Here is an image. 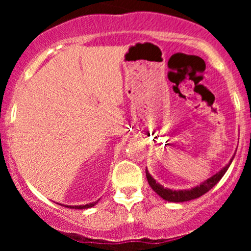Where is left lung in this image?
<instances>
[{
  "label": "left lung",
  "mask_w": 251,
  "mask_h": 251,
  "mask_svg": "<svg viewBox=\"0 0 251 251\" xmlns=\"http://www.w3.org/2000/svg\"><path fill=\"white\" fill-rule=\"evenodd\" d=\"M234 157H235V154L232 155V158L230 159V162L227 163L223 169H221L217 174L211 176V177L208 178V179L204 180L203 183H201L200 185L194 186V188H191V189L172 190L169 188H164L162 184L158 183V181L155 180L151 175H150L148 169H146V178H148V181H149L150 186L152 188V190H153V191L158 196H159V197H162L163 200H165L168 201H174V203H181V201H192V200H196V198L201 197V196H203L204 194H206L209 190H211L212 188H214L216 184H217L218 181L222 179V177L226 175L227 169H229L230 164H231L232 160H234Z\"/></svg>",
  "instance_id": "1"
}]
</instances>
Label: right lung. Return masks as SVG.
Listing matches in <instances>:
<instances>
[{
  "label": "right lung",
  "instance_id": "obj_1",
  "mask_svg": "<svg viewBox=\"0 0 251 251\" xmlns=\"http://www.w3.org/2000/svg\"><path fill=\"white\" fill-rule=\"evenodd\" d=\"M97 203H98V201H93V203L86 204V205H63V204H60V205H63V206H66V208H71V209L82 210V209H88V208H92V206L96 205Z\"/></svg>",
  "mask_w": 251,
  "mask_h": 251
}]
</instances>
